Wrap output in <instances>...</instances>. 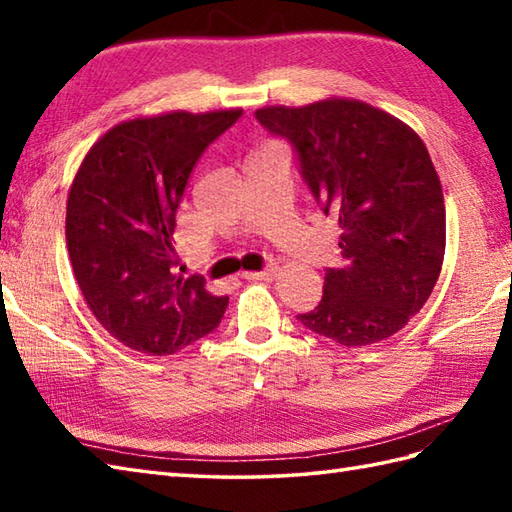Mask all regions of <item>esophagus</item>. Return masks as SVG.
<instances>
[{
    "label": "esophagus",
    "instance_id": "esophagus-1",
    "mask_svg": "<svg viewBox=\"0 0 512 512\" xmlns=\"http://www.w3.org/2000/svg\"><path fill=\"white\" fill-rule=\"evenodd\" d=\"M277 266H270V268H266V270H259V273H242V277L244 279H248V281H259V279H275L277 277Z\"/></svg>",
    "mask_w": 512,
    "mask_h": 512
}]
</instances>
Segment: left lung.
<instances>
[{
  "label": "left lung",
  "mask_w": 512,
  "mask_h": 512,
  "mask_svg": "<svg viewBox=\"0 0 512 512\" xmlns=\"http://www.w3.org/2000/svg\"><path fill=\"white\" fill-rule=\"evenodd\" d=\"M255 116L295 145L303 178L341 231L343 266L328 268L321 303L297 319L343 347L394 336L427 303L447 244L442 184L422 138L345 96Z\"/></svg>",
  "instance_id": "8db88e82"
}]
</instances>
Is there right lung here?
Instances as JSON below:
<instances>
[{
  "instance_id": "obj_1",
  "label": "right lung",
  "mask_w": 512,
  "mask_h": 512,
  "mask_svg": "<svg viewBox=\"0 0 512 512\" xmlns=\"http://www.w3.org/2000/svg\"><path fill=\"white\" fill-rule=\"evenodd\" d=\"M242 107L165 112L114 125L85 154L65 206V244L83 299L129 350L176 354L217 328L228 297L176 273V213L195 162Z\"/></svg>"
}]
</instances>
